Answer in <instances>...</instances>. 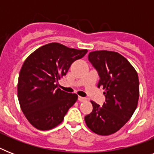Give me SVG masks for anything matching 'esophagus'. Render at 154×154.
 <instances>
[{
    "label": "esophagus",
    "instance_id": "obj_1",
    "mask_svg": "<svg viewBox=\"0 0 154 154\" xmlns=\"http://www.w3.org/2000/svg\"><path fill=\"white\" fill-rule=\"evenodd\" d=\"M86 100L87 98H85V97H81V96L78 97V101H85Z\"/></svg>",
    "mask_w": 154,
    "mask_h": 154
}]
</instances>
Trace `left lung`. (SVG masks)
<instances>
[{"label": "left lung", "instance_id": "1", "mask_svg": "<svg viewBox=\"0 0 154 154\" xmlns=\"http://www.w3.org/2000/svg\"><path fill=\"white\" fill-rule=\"evenodd\" d=\"M89 60L97 70V87L105 89L102 107L91 101L93 111L85 117L90 130L102 136L118 131L133 116L139 99L136 69L117 52L100 50L89 53Z\"/></svg>", "mask_w": 154, "mask_h": 154}]
</instances>
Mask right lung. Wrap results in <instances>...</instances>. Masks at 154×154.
Segmentation results:
<instances>
[{
    "label": "right lung",
    "mask_w": 154,
    "mask_h": 154,
    "mask_svg": "<svg viewBox=\"0 0 154 154\" xmlns=\"http://www.w3.org/2000/svg\"><path fill=\"white\" fill-rule=\"evenodd\" d=\"M87 52L49 43L26 58L19 73L17 97L23 113L36 129L49 130L57 126L77 101V94L57 88V82L72 63Z\"/></svg>",
    "instance_id": "1"
}]
</instances>
